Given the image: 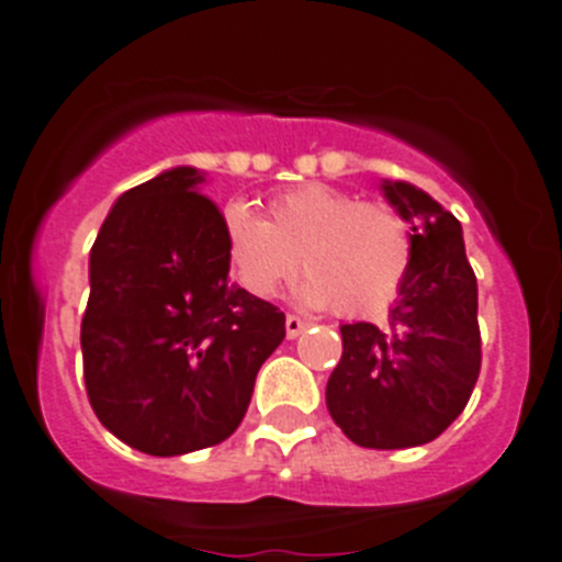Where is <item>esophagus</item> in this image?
<instances>
[{
    "instance_id": "1",
    "label": "esophagus",
    "mask_w": 562,
    "mask_h": 562,
    "mask_svg": "<svg viewBox=\"0 0 562 562\" xmlns=\"http://www.w3.org/2000/svg\"><path fill=\"white\" fill-rule=\"evenodd\" d=\"M311 322L308 319H302V316H296V314H288L285 316V334H288V339H296V336L302 334V330L308 328Z\"/></svg>"
}]
</instances>
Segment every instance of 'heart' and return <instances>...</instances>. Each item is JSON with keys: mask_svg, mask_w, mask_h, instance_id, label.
Listing matches in <instances>:
<instances>
[{"mask_svg": "<svg viewBox=\"0 0 562 562\" xmlns=\"http://www.w3.org/2000/svg\"><path fill=\"white\" fill-rule=\"evenodd\" d=\"M223 248L234 282L274 300L300 277L302 296L341 316H368L396 300L416 257V234L396 206L308 183L268 200L266 221L248 203L223 209Z\"/></svg>", "mask_w": 562, "mask_h": 562, "instance_id": "b5f03b06", "label": "heart"}]
</instances>
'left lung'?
<instances>
[{
    "label": "left lung",
    "mask_w": 562,
    "mask_h": 562,
    "mask_svg": "<svg viewBox=\"0 0 562 562\" xmlns=\"http://www.w3.org/2000/svg\"><path fill=\"white\" fill-rule=\"evenodd\" d=\"M413 223L416 257L384 328L341 325L328 409L368 450H407L438 438L463 413L481 373L477 280L461 223L422 189L384 183Z\"/></svg>",
    "instance_id": "8db88e82"
}]
</instances>
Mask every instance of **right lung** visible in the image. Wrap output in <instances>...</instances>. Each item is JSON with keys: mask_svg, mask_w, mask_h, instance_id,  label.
<instances>
[{"mask_svg": "<svg viewBox=\"0 0 562 562\" xmlns=\"http://www.w3.org/2000/svg\"><path fill=\"white\" fill-rule=\"evenodd\" d=\"M192 166L119 198L90 251L85 384L112 436L172 458L226 441L285 314L228 277L223 212Z\"/></svg>", "mask_w": 562, "mask_h": 562, "instance_id": "right-lung-1", "label": "right lung"}]
</instances>
